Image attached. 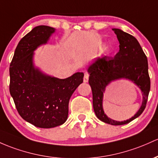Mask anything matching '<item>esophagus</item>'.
Here are the masks:
<instances>
[{"label":"esophagus","mask_w":158,"mask_h":158,"mask_svg":"<svg viewBox=\"0 0 158 158\" xmlns=\"http://www.w3.org/2000/svg\"><path fill=\"white\" fill-rule=\"evenodd\" d=\"M88 77H89V75H88V73H85L84 79H83V81H84V82H88Z\"/></svg>","instance_id":"1"}]
</instances>
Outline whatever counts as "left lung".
<instances>
[{
	"label": "left lung",
	"instance_id": "left-lung-1",
	"mask_svg": "<svg viewBox=\"0 0 158 158\" xmlns=\"http://www.w3.org/2000/svg\"><path fill=\"white\" fill-rule=\"evenodd\" d=\"M112 30L119 42V52L115 57H98L89 66V82L93 95V107L100 121L112 125H122L131 122L143 112L146 106L150 91L148 60L141 46L133 36L120 29ZM127 78L134 82L143 93V103L134 116L128 120L117 122L110 119L102 109V96L105 87L111 81L119 78Z\"/></svg>",
	"mask_w": 158,
	"mask_h": 158
}]
</instances>
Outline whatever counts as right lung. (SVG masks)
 I'll return each mask as SVG.
<instances>
[{
	"instance_id": "add662e5",
	"label": "right lung",
	"mask_w": 158,
	"mask_h": 158,
	"mask_svg": "<svg viewBox=\"0 0 158 158\" xmlns=\"http://www.w3.org/2000/svg\"><path fill=\"white\" fill-rule=\"evenodd\" d=\"M53 27H35L19 43L10 67V92L21 117L35 127L63 124L68 116L70 97L82 83L83 73L64 79L42 73L33 65V53L47 43Z\"/></svg>"
}]
</instances>
